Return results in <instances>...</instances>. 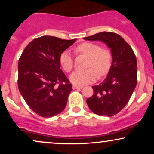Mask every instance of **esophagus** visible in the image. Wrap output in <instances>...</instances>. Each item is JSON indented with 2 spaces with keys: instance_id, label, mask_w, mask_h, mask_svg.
Listing matches in <instances>:
<instances>
[{
  "instance_id": "1",
  "label": "esophagus",
  "mask_w": 154,
  "mask_h": 154,
  "mask_svg": "<svg viewBox=\"0 0 154 154\" xmlns=\"http://www.w3.org/2000/svg\"><path fill=\"white\" fill-rule=\"evenodd\" d=\"M83 87L82 86H79V85H74L73 87H72V88L73 89H82Z\"/></svg>"
}]
</instances>
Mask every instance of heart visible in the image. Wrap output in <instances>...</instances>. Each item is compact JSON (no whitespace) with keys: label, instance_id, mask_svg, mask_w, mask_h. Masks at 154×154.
I'll list each match as a JSON object with an SVG mask.
<instances>
[{"label":"heart","instance_id":"b5f03b06","mask_svg":"<svg viewBox=\"0 0 154 154\" xmlns=\"http://www.w3.org/2000/svg\"><path fill=\"white\" fill-rule=\"evenodd\" d=\"M77 54H81L89 58L87 67L91 68L85 70H77L70 76V80L77 85H83L94 82L99 76L106 75L110 69L112 63V56L107 49L102 48L98 44L93 43H82L75 48ZM59 62L65 72H70L74 66V60L69 51H64L59 56Z\"/></svg>","mask_w":154,"mask_h":154}]
</instances>
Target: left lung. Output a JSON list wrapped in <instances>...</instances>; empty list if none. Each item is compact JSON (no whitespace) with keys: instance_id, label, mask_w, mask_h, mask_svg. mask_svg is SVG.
<instances>
[{"instance_id":"8db88e82","label":"left lung","mask_w":154,"mask_h":154,"mask_svg":"<svg viewBox=\"0 0 154 154\" xmlns=\"http://www.w3.org/2000/svg\"><path fill=\"white\" fill-rule=\"evenodd\" d=\"M84 39L102 41L111 48L112 63L109 74L103 82L92 87L93 95L86 102L95 114L114 116L128 104L137 85L135 55L130 45L116 33L102 32Z\"/></svg>"}]
</instances>
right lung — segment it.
<instances>
[{"label": "right lung", "instance_id": "right-lung-1", "mask_svg": "<svg viewBox=\"0 0 154 154\" xmlns=\"http://www.w3.org/2000/svg\"><path fill=\"white\" fill-rule=\"evenodd\" d=\"M76 41L42 36L26 45L18 63V88L26 104L42 117L66 107L72 85L60 69L59 56Z\"/></svg>", "mask_w": 154, "mask_h": 154}]
</instances>
